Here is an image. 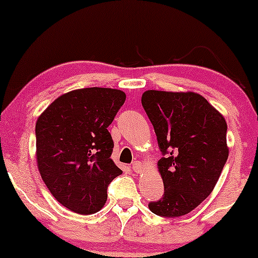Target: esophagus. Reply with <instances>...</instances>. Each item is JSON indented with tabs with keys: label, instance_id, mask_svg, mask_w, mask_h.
Masks as SVG:
<instances>
[{
	"label": "esophagus",
	"instance_id": "34e87169",
	"mask_svg": "<svg viewBox=\"0 0 258 258\" xmlns=\"http://www.w3.org/2000/svg\"><path fill=\"white\" fill-rule=\"evenodd\" d=\"M132 170L135 171V172L141 173L142 170H143V165H142L139 161H135V162H133V164H132Z\"/></svg>",
	"mask_w": 258,
	"mask_h": 258
}]
</instances>
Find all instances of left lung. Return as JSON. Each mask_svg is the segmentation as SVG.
Returning <instances> with one entry per match:
<instances>
[{"label": "left lung", "mask_w": 258, "mask_h": 258, "mask_svg": "<svg viewBox=\"0 0 258 258\" xmlns=\"http://www.w3.org/2000/svg\"><path fill=\"white\" fill-rule=\"evenodd\" d=\"M142 105L165 155L158 161L164 197L148 206L162 217L184 216L212 193L220 178L229 155L226 119L190 91L148 90Z\"/></svg>", "instance_id": "obj_1"}]
</instances>
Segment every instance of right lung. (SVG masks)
Segmentation results:
<instances>
[{
	"mask_svg": "<svg viewBox=\"0 0 258 258\" xmlns=\"http://www.w3.org/2000/svg\"><path fill=\"white\" fill-rule=\"evenodd\" d=\"M126 100L115 88H79L61 94L36 121V162L59 204L80 215L105 205L106 189L122 171L110 159L108 126Z\"/></svg>",
	"mask_w": 258,
	"mask_h": 258,
	"instance_id": "add662e5",
	"label": "right lung"
}]
</instances>
